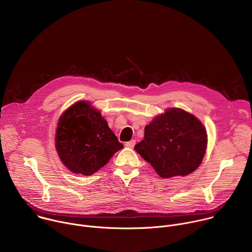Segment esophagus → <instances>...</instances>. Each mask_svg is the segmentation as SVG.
Wrapping results in <instances>:
<instances>
[{"instance_id": "34e87169", "label": "esophagus", "mask_w": 252, "mask_h": 252, "mask_svg": "<svg viewBox=\"0 0 252 252\" xmlns=\"http://www.w3.org/2000/svg\"><path fill=\"white\" fill-rule=\"evenodd\" d=\"M134 145H135V139H131V140L126 142V147L128 149H132L134 147Z\"/></svg>"}]
</instances>
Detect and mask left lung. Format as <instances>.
I'll return each mask as SVG.
<instances>
[{"mask_svg":"<svg viewBox=\"0 0 252 252\" xmlns=\"http://www.w3.org/2000/svg\"><path fill=\"white\" fill-rule=\"evenodd\" d=\"M207 143L203 125L179 109L167 110L145 127L135 152L163 178L188 175L202 161Z\"/></svg>","mask_w":252,"mask_h":252,"instance_id":"left-lung-1","label":"left lung"}]
</instances>
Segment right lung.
<instances>
[{"label": "right lung", "instance_id": "add662e5", "mask_svg": "<svg viewBox=\"0 0 252 252\" xmlns=\"http://www.w3.org/2000/svg\"><path fill=\"white\" fill-rule=\"evenodd\" d=\"M123 148L106 121L89 102H76L60 118L56 149L70 171L92 175Z\"/></svg>", "mask_w": 252, "mask_h": 252}]
</instances>
